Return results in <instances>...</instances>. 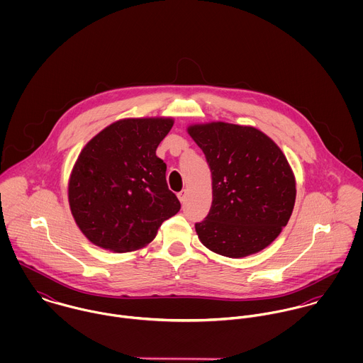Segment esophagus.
I'll return each mask as SVG.
<instances>
[{
    "label": "esophagus",
    "instance_id": "34e87169",
    "mask_svg": "<svg viewBox=\"0 0 363 363\" xmlns=\"http://www.w3.org/2000/svg\"><path fill=\"white\" fill-rule=\"evenodd\" d=\"M177 197H179V200H180V203L182 204H184L186 203V199H187V191L186 190H183V191H180L179 194H177Z\"/></svg>",
    "mask_w": 363,
    "mask_h": 363
}]
</instances>
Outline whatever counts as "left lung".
<instances>
[{
  "label": "left lung",
  "instance_id": "obj_1",
  "mask_svg": "<svg viewBox=\"0 0 363 363\" xmlns=\"http://www.w3.org/2000/svg\"><path fill=\"white\" fill-rule=\"evenodd\" d=\"M212 174V206L196 223L211 252L240 259L271 245L296 199L294 172L279 147L255 127L213 121L187 128Z\"/></svg>",
  "mask_w": 363,
  "mask_h": 363
}]
</instances>
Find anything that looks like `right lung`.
Wrapping results in <instances>:
<instances>
[{"label":"right lung","mask_w":363,"mask_h":363,"mask_svg":"<svg viewBox=\"0 0 363 363\" xmlns=\"http://www.w3.org/2000/svg\"><path fill=\"white\" fill-rule=\"evenodd\" d=\"M170 117L123 118L95 135L78 156L68 201L94 245L125 253L155 239L163 220L180 211L156 148L173 127Z\"/></svg>","instance_id":"right-lung-1"}]
</instances>
